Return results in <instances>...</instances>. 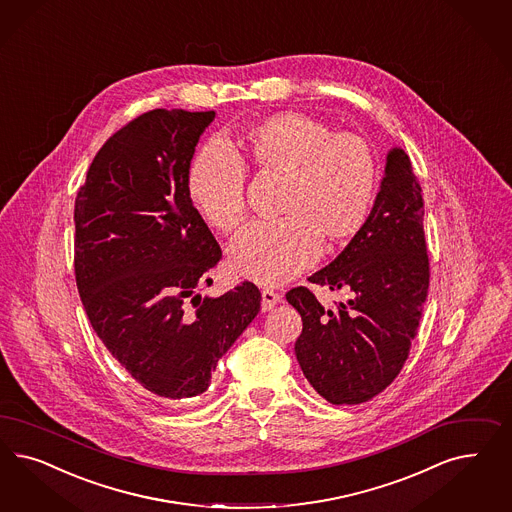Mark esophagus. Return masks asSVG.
Returning a JSON list of instances; mask_svg holds the SVG:
<instances>
[{"mask_svg":"<svg viewBox=\"0 0 512 512\" xmlns=\"http://www.w3.org/2000/svg\"><path fill=\"white\" fill-rule=\"evenodd\" d=\"M279 301H281V296L277 292H273L269 288H265L264 292H262V309L264 311H271Z\"/></svg>","mask_w":512,"mask_h":512,"instance_id":"34e87169","label":"esophagus"}]
</instances>
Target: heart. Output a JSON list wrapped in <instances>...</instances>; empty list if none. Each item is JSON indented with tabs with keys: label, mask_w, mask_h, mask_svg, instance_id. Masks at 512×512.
<instances>
[{
	"label": "heart",
	"mask_w": 512,
	"mask_h": 512,
	"mask_svg": "<svg viewBox=\"0 0 512 512\" xmlns=\"http://www.w3.org/2000/svg\"><path fill=\"white\" fill-rule=\"evenodd\" d=\"M247 169L282 175L277 222H256L231 243L228 264L258 284H281L313 264L322 243L345 245L367 224L379 162L356 132H331L314 116L284 111L252 122L235 147L213 141L188 167V196L213 230L228 235L247 216Z\"/></svg>",
	"instance_id": "b5f03b06"
}]
</instances>
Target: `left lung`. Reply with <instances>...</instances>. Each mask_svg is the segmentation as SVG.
Instances as JSON below:
<instances>
[{
  "instance_id": "left-lung-1",
  "label": "left lung",
  "mask_w": 512,
  "mask_h": 512,
  "mask_svg": "<svg viewBox=\"0 0 512 512\" xmlns=\"http://www.w3.org/2000/svg\"><path fill=\"white\" fill-rule=\"evenodd\" d=\"M307 281L345 290L350 299L324 309L307 286L286 294L303 322L296 341L303 375L333 405L379 396L409 358L428 299L422 186L403 150L388 154L363 230Z\"/></svg>"
}]
</instances>
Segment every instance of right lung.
Instances as JSON below:
<instances>
[{
  "instance_id": "obj_1",
  "label": "right lung",
  "mask_w": 512,
  "mask_h": 512,
  "mask_svg": "<svg viewBox=\"0 0 512 512\" xmlns=\"http://www.w3.org/2000/svg\"><path fill=\"white\" fill-rule=\"evenodd\" d=\"M215 111L154 109L113 133L75 198V281L113 358L150 394H203L218 360L260 311L241 282L220 297L215 235L188 196V167Z\"/></svg>"
}]
</instances>
